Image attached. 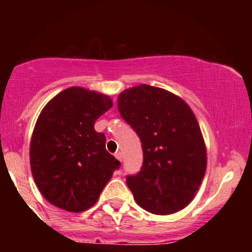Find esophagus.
<instances>
[{
  "label": "esophagus",
  "mask_w": 252,
  "mask_h": 252,
  "mask_svg": "<svg viewBox=\"0 0 252 252\" xmlns=\"http://www.w3.org/2000/svg\"><path fill=\"white\" fill-rule=\"evenodd\" d=\"M115 156H116V158L118 161H121V162H122V160H123V155H122V153L121 152H117L116 154H115Z\"/></svg>",
  "instance_id": "34e87169"
}]
</instances>
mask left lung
I'll use <instances>...</instances> for the list:
<instances>
[{"label": "left lung", "mask_w": 252, "mask_h": 252, "mask_svg": "<svg viewBox=\"0 0 252 252\" xmlns=\"http://www.w3.org/2000/svg\"><path fill=\"white\" fill-rule=\"evenodd\" d=\"M117 106L142 143V167L126 176L136 202L161 216L185 209L206 170V148L193 111L181 98L146 84L123 91Z\"/></svg>", "instance_id": "8db88e82"}]
</instances>
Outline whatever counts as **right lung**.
Segmentation results:
<instances>
[{
  "instance_id": "right-lung-1",
  "label": "right lung",
  "mask_w": 252,
  "mask_h": 252,
  "mask_svg": "<svg viewBox=\"0 0 252 252\" xmlns=\"http://www.w3.org/2000/svg\"><path fill=\"white\" fill-rule=\"evenodd\" d=\"M111 98L82 88L57 94L37 118L31 141V168L41 194L54 206L82 212L98 200L121 162L105 149L94 122Z\"/></svg>"
}]
</instances>
